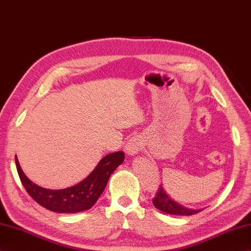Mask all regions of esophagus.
Masks as SVG:
<instances>
[{
  "instance_id": "obj_1",
  "label": "esophagus",
  "mask_w": 251,
  "mask_h": 251,
  "mask_svg": "<svg viewBox=\"0 0 251 251\" xmlns=\"http://www.w3.org/2000/svg\"><path fill=\"white\" fill-rule=\"evenodd\" d=\"M141 148H142V140L140 139V137L133 136L126 142V154L133 156V155L138 154V152L141 150Z\"/></svg>"
}]
</instances>
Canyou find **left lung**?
Listing matches in <instances>:
<instances>
[{
	"label": "left lung",
	"instance_id": "8db88e82",
	"mask_svg": "<svg viewBox=\"0 0 251 251\" xmlns=\"http://www.w3.org/2000/svg\"><path fill=\"white\" fill-rule=\"evenodd\" d=\"M153 204L158 210L162 212L173 215H192L199 213L202 209H190L186 208L182 205H179L178 202L171 200L170 196L167 194L165 189L160 187L159 191L157 192L155 199L153 200Z\"/></svg>",
	"mask_w": 251,
	"mask_h": 251
}]
</instances>
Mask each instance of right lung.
<instances>
[{
    "label": "right lung",
    "instance_id": "right-lung-1",
    "mask_svg": "<svg viewBox=\"0 0 251 251\" xmlns=\"http://www.w3.org/2000/svg\"><path fill=\"white\" fill-rule=\"evenodd\" d=\"M125 160V153L118 151L107 154L94 170L79 184L60 190L42 188L32 182L24 174L16 156L17 170L22 184L39 205L58 213H76L92 208L106 187L111 174Z\"/></svg>",
    "mask_w": 251,
    "mask_h": 251
}]
</instances>
